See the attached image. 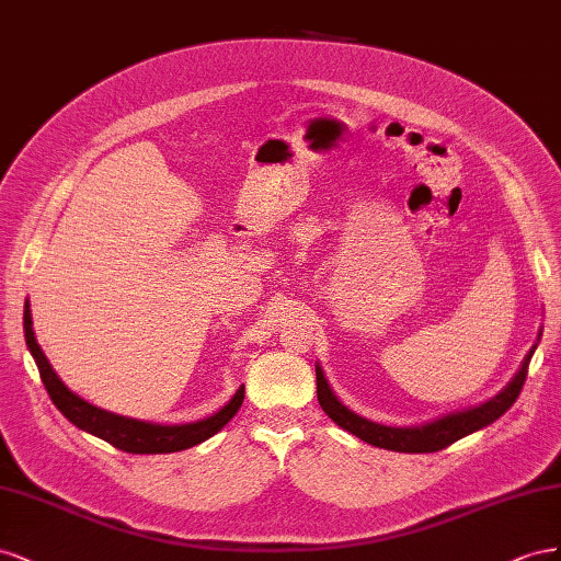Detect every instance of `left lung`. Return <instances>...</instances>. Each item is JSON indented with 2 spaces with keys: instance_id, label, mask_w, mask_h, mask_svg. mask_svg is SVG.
<instances>
[{
  "instance_id": "1",
  "label": "left lung",
  "mask_w": 561,
  "mask_h": 561,
  "mask_svg": "<svg viewBox=\"0 0 561 561\" xmlns=\"http://www.w3.org/2000/svg\"><path fill=\"white\" fill-rule=\"evenodd\" d=\"M542 329L538 331V339L531 345V350L526 352V357L522 359L517 374L510 378L507 386L486 402L479 407H470L466 411H456V413H446L442 419H435L423 425H411V427H392V425H380L374 423L364 415H357L355 411H350L335 392L331 390L329 380L322 371V366H314L317 374V399L319 407L324 409L329 419L341 425L350 435L359 437L362 442L378 446V449H388V451H399V454H432V451H442L446 446L472 435V432L482 430L491 425L493 421H499L501 415L517 402V397L522 392V386L526 380V371H529V362L534 357V352L540 343Z\"/></svg>"
}]
</instances>
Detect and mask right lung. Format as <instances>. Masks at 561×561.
<instances>
[{
	"label": "right lung",
	"instance_id": "obj_1",
	"mask_svg": "<svg viewBox=\"0 0 561 561\" xmlns=\"http://www.w3.org/2000/svg\"><path fill=\"white\" fill-rule=\"evenodd\" d=\"M23 329H25V343H27L30 355L37 364L44 388L49 392L56 409L79 430H84L89 435L117 446V449L126 454H173V451L190 449V446H197L226 427L228 421L244 402V386H242L232 394L230 402L226 407H220L214 415H209V419H202L197 423H185V425H159L150 421L129 419V415L112 413L101 407L89 404L87 399L75 394L66 382L58 378L54 366L49 364V359H46L35 339V331H32L30 300H25Z\"/></svg>",
	"mask_w": 561,
	"mask_h": 561
}]
</instances>
